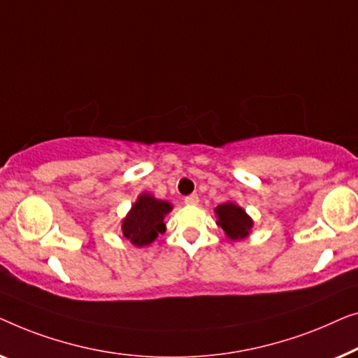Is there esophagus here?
<instances>
[{
	"label": "esophagus",
	"instance_id": "34e87169",
	"mask_svg": "<svg viewBox=\"0 0 358 358\" xmlns=\"http://www.w3.org/2000/svg\"><path fill=\"white\" fill-rule=\"evenodd\" d=\"M198 203H199L198 194H189L185 198V204H188V206H196Z\"/></svg>",
	"mask_w": 358,
	"mask_h": 358
}]
</instances>
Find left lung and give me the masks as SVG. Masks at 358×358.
I'll return each mask as SVG.
<instances>
[{"instance_id": "left-lung-1", "label": "left lung", "mask_w": 358, "mask_h": 358, "mask_svg": "<svg viewBox=\"0 0 358 358\" xmlns=\"http://www.w3.org/2000/svg\"><path fill=\"white\" fill-rule=\"evenodd\" d=\"M215 214H217L219 219L217 224L222 227L225 235L231 240L245 238V236L248 235L251 225H253L245 210L234 203H225L217 206Z\"/></svg>"}]
</instances>
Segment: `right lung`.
<instances>
[{
	"label": "right lung",
	"instance_id": "add662e5",
	"mask_svg": "<svg viewBox=\"0 0 358 358\" xmlns=\"http://www.w3.org/2000/svg\"><path fill=\"white\" fill-rule=\"evenodd\" d=\"M170 210L167 201L155 199L150 194H141L128 217L123 220V235L136 246H145L164 234V219Z\"/></svg>",
	"mask_w": 358,
	"mask_h": 358
}]
</instances>
